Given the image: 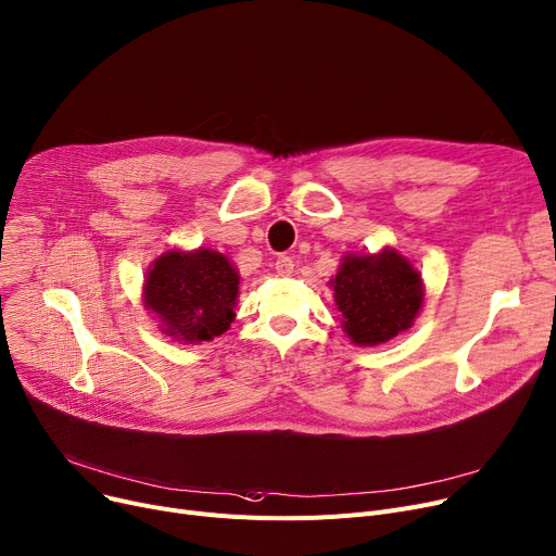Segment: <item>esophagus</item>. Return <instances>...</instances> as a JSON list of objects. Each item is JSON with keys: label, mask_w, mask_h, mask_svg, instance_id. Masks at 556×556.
<instances>
[{"label": "esophagus", "mask_w": 556, "mask_h": 556, "mask_svg": "<svg viewBox=\"0 0 556 556\" xmlns=\"http://www.w3.org/2000/svg\"><path fill=\"white\" fill-rule=\"evenodd\" d=\"M275 270H277L281 277H290V275L294 273V264H292V258H290V256H286V254L277 256V262H275Z\"/></svg>", "instance_id": "1"}]
</instances>
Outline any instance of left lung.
Masks as SVG:
<instances>
[{"mask_svg":"<svg viewBox=\"0 0 556 556\" xmlns=\"http://www.w3.org/2000/svg\"><path fill=\"white\" fill-rule=\"evenodd\" d=\"M328 283L355 346H378L409 330L425 304L420 270L391 245L376 254H344Z\"/></svg>","mask_w":556,"mask_h":556,"instance_id":"left-lung-1","label":"left lung"}]
</instances>
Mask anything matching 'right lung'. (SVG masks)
Listing matches in <instances>:
<instances>
[{"label":"right lung","mask_w":556,"mask_h":556,"mask_svg":"<svg viewBox=\"0 0 556 556\" xmlns=\"http://www.w3.org/2000/svg\"><path fill=\"white\" fill-rule=\"evenodd\" d=\"M241 275L230 256L197 248H169L144 273L142 306L163 336L178 344L210 342L230 328Z\"/></svg>","instance_id":"right-lung-1"}]
</instances>
